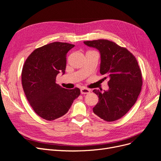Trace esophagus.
<instances>
[{
    "label": "esophagus",
    "instance_id": "obj_1",
    "mask_svg": "<svg viewBox=\"0 0 161 161\" xmlns=\"http://www.w3.org/2000/svg\"><path fill=\"white\" fill-rule=\"evenodd\" d=\"M91 92V89H86V88H81L80 89V92L81 94L82 95H85V94H88Z\"/></svg>",
    "mask_w": 161,
    "mask_h": 161
}]
</instances>
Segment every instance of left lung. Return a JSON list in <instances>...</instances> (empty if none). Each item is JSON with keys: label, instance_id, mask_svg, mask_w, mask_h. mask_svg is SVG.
<instances>
[{"label": "left lung", "instance_id": "obj_1", "mask_svg": "<svg viewBox=\"0 0 161 161\" xmlns=\"http://www.w3.org/2000/svg\"><path fill=\"white\" fill-rule=\"evenodd\" d=\"M98 50L100 73L109 79V90H93L99 101L92 111L106 121L119 119L127 114L137 100L142 85V72L135 56L126 48L108 40L84 42Z\"/></svg>", "mask_w": 161, "mask_h": 161}]
</instances>
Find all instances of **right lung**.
<instances>
[{"instance_id": "1", "label": "right lung", "mask_w": 161, "mask_h": 161, "mask_svg": "<svg viewBox=\"0 0 161 161\" xmlns=\"http://www.w3.org/2000/svg\"><path fill=\"white\" fill-rule=\"evenodd\" d=\"M74 47L64 42L48 43L34 50L24 64L23 91L34 111L46 120L65 115L80 94L79 88L66 89L56 83L57 75L64 74L66 54Z\"/></svg>"}]
</instances>
